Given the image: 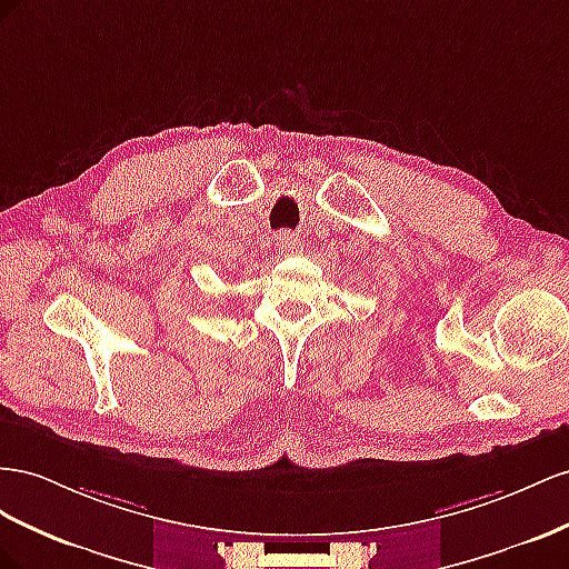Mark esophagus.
<instances>
[{
	"mask_svg": "<svg viewBox=\"0 0 569 569\" xmlns=\"http://www.w3.org/2000/svg\"><path fill=\"white\" fill-rule=\"evenodd\" d=\"M276 246L281 252H298L300 238L296 233H276Z\"/></svg>",
	"mask_w": 569,
	"mask_h": 569,
	"instance_id": "obj_1",
	"label": "esophagus"
}]
</instances>
